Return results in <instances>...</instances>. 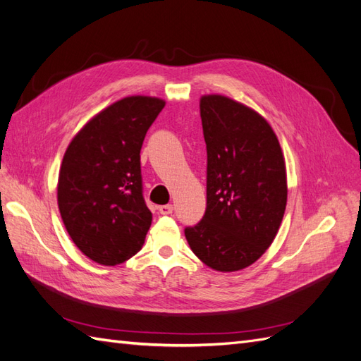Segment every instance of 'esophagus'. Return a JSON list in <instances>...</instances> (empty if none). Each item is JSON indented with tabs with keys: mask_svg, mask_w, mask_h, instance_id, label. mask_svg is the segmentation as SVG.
Returning <instances> with one entry per match:
<instances>
[{
	"mask_svg": "<svg viewBox=\"0 0 361 361\" xmlns=\"http://www.w3.org/2000/svg\"><path fill=\"white\" fill-rule=\"evenodd\" d=\"M158 211L161 215H170L173 212V206L171 204H162L158 207Z\"/></svg>",
	"mask_w": 361,
	"mask_h": 361,
	"instance_id": "34e87169",
	"label": "esophagus"
}]
</instances>
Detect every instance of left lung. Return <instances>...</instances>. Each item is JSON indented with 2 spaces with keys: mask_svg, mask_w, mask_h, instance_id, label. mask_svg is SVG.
Returning <instances> with one entry per match:
<instances>
[{
  "mask_svg": "<svg viewBox=\"0 0 361 361\" xmlns=\"http://www.w3.org/2000/svg\"><path fill=\"white\" fill-rule=\"evenodd\" d=\"M206 212L185 236L204 265L233 272L265 253L288 202L285 157L265 117L223 94L200 97Z\"/></svg>",
  "mask_w": 361,
  "mask_h": 361,
  "instance_id": "8db88e82",
  "label": "left lung"
}]
</instances>
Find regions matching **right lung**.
<instances>
[{
	"mask_svg": "<svg viewBox=\"0 0 361 361\" xmlns=\"http://www.w3.org/2000/svg\"><path fill=\"white\" fill-rule=\"evenodd\" d=\"M166 101L128 96L93 116L61 161L57 202L81 253L114 267L137 255L152 224L143 199L140 150Z\"/></svg>",
	"mask_w": 361,
	"mask_h": 361,
	"instance_id": "right-lung-1",
	"label": "right lung"
}]
</instances>
